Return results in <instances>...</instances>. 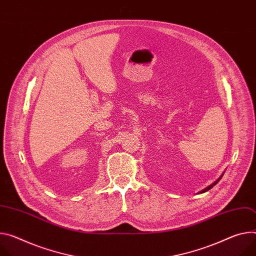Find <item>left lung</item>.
<instances>
[{"instance_id":"8db88e82","label":"left lung","mask_w":256,"mask_h":256,"mask_svg":"<svg viewBox=\"0 0 256 256\" xmlns=\"http://www.w3.org/2000/svg\"><path fill=\"white\" fill-rule=\"evenodd\" d=\"M222 176H224V174H222V176H220V178H218V180H216V182H214V184H212L210 186H208V187H207V188H205L204 190H202V191H201L200 193H204V192H206V191H208V190H210V189H212V188L214 187V186H216V184H218V182L220 180V178H222Z\"/></svg>"}]
</instances>
